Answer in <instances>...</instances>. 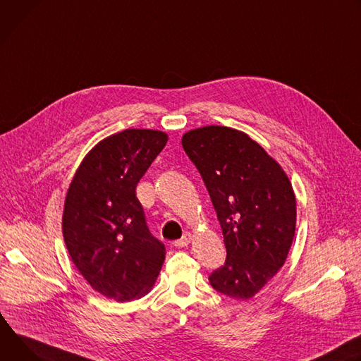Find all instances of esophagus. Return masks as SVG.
<instances>
[{
  "label": "esophagus",
  "mask_w": 361,
  "mask_h": 361,
  "mask_svg": "<svg viewBox=\"0 0 361 361\" xmlns=\"http://www.w3.org/2000/svg\"><path fill=\"white\" fill-rule=\"evenodd\" d=\"M190 239H192V235L190 233H185L180 239H176V241H173L172 244L176 248H183V247H186L190 243Z\"/></svg>",
  "instance_id": "34e87169"
}]
</instances>
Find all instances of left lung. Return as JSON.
I'll return each mask as SVG.
<instances>
[{"mask_svg": "<svg viewBox=\"0 0 361 361\" xmlns=\"http://www.w3.org/2000/svg\"><path fill=\"white\" fill-rule=\"evenodd\" d=\"M182 146L201 173L222 228L225 264L211 286L235 300L254 297L291 248L297 205L283 168L247 133L225 126L189 130Z\"/></svg>", "mask_w": 361, "mask_h": 361, "instance_id": "left-lung-1", "label": "left lung"}]
</instances>
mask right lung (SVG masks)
I'll return each instance as SVG.
<instances>
[{
	"label": "right lung",
	"instance_id": "obj_1",
	"mask_svg": "<svg viewBox=\"0 0 361 361\" xmlns=\"http://www.w3.org/2000/svg\"><path fill=\"white\" fill-rule=\"evenodd\" d=\"M166 142L150 129L111 135L86 154L67 190L63 236L71 261L93 290L118 302L146 295L165 261L136 186Z\"/></svg>",
	"mask_w": 361,
	"mask_h": 361
}]
</instances>
